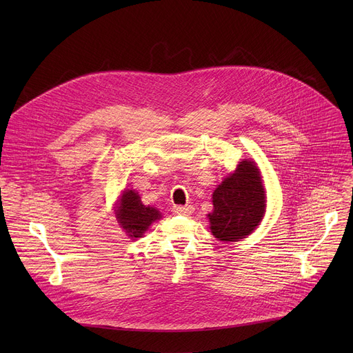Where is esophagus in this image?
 Returning a JSON list of instances; mask_svg holds the SVG:
<instances>
[{
    "mask_svg": "<svg viewBox=\"0 0 353 353\" xmlns=\"http://www.w3.org/2000/svg\"><path fill=\"white\" fill-rule=\"evenodd\" d=\"M173 214L176 215H191L192 212V208L191 207H181V205H177V207H173Z\"/></svg>",
    "mask_w": 353,
    "mask_h": 353,
    "instance_id": "obj_1",
    "label": "esophagus"
}]
</instances>
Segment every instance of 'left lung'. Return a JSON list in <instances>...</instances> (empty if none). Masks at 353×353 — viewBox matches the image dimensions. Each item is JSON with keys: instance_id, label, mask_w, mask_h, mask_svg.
Instances as JSON below:
<instances>
[{"instance_id": "1", "label": "left lung", "mask_w": 353, "mask_h": 353, "mask_svg": "<svg viewBox=\"0 0 353 353\" xmlns=\"http://www.w3.org/2000/svg\"><path fill=\"white\" fill-rule=\"evenodd\" d=\"M210 229L221 241H239L260 225L265 214V191L254 161L244 159L212 194Z\"/></svg>"}]
</instances>
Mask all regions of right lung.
Wrapping results in <instances>:
<instances>
[{"label":"right lung","mask_w":353,"mask_h":353,"mask_svg":"<svg viewBox=\"0 0 353 353\" xmlns=\"http://www.w3.org/2000/svg\"><path fill=\"white\" fill-rule=\"evenodd\" d=\"M117 205L116 219L131 239L142 237L150 225L162 218L157 208L142 204L135 190H124Z\"/></svg>","instance_id":"add662e5"}]
</instances>
